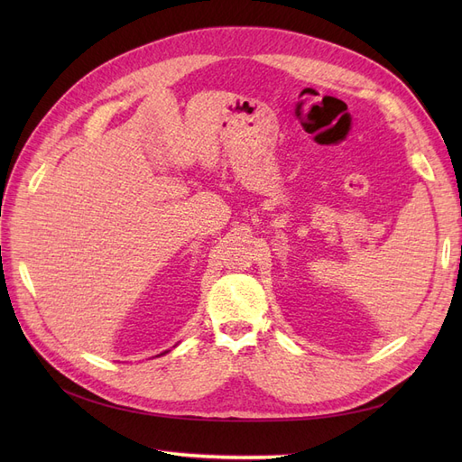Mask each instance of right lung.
Masks as SVG:
<instances>
[{
    "label": "right lung",
    "mask_w": 462,
    "mask_h": 462,
    "mask_svg": "<svg viewBox=\"0 0 462 462\" xmlns=\"http://www.w3.org/2000/svg\"><path fill=\"white\" fill-rule=\"evenodd\" d=\"M165 353H167V351H165ZM162 355H163V353H162Z\"/></svg>",
    "instance_id": "1"
}]
</instances>
